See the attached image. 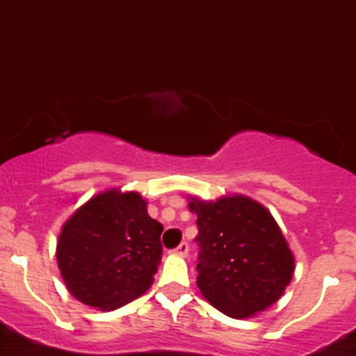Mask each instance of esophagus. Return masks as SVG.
I'll use <instances>...</instances> for the list:
<instances>
[{
  "label": "esophagus",
  "instance_id": "34e87169",
  "mask_svg": "<svg viewBox=\"0 0 356 356\" xmlns=\"http://www.w3.org/2000/svg\"><path fill=\"white\" fill-rule=\"evenodd\" d=\"M188 252H190V246H188V243H181V245L174 250V254L181 255V257H186V255H188Z\"/></svg>",
  "mask_w": 356,
  "mask_h": 356
}]
</instances>
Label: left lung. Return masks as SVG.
<instances>
[{
  "label": "left lung",
  "instance_id": "8db88e82",
  "mask_svg": "<svg viewBox=\"0 0 356 356\" xmlns=\"http://www.w3.org/2000/svg\"><path fill=\"white\" fill-rule=\"evenodd\" d=\"M197 214V286L229 318H250L278 302L294 257L280 227L259 202L243 195L216 202L191 198Z\"/></svg>",
  "mask_w": 356,
  "mask_h": 356
}]
</instances>
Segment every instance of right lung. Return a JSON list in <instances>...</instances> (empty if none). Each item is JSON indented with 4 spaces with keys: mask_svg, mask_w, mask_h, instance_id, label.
<instances>
[{
    "mask_svg": "<svg viewBox=\"0 0 356 356\" xmlns=\"http://www.w3.org/2000/svg\"><path fill=\"white\" fill-rule=\"evenodd\" d=\"M161 232L138 193L108 190L92 197L67 220L56 245L69 293L102 310L142 296L161 262Z\"/></svg>",
    "mask_w": 356,
    "mask_h": 356,
    "instance_id": "obj_1",
    "label": "right lung"
}]
</instances>
